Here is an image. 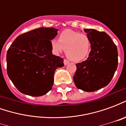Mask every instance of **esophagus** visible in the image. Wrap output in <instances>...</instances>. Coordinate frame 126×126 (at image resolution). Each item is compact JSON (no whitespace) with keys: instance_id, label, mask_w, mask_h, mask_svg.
Here are the masks:
<instances>
[{"instance_id":"34e87169","label":"esophagus","mask_w":126,"mask_h":126,"mask_svg":"<svg viewBox=\"0 0 126 126\" xmlns=\"http://www.w3.org/2000/svg\"><path fill=\"white\" fill-rule=\"evenodd\" d=\"M63 63H64V65H67V64L69 63V61L68 60H67V59H64V61H63Z\"/></svg>"}]
</instances>
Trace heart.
Masks as SVG:
<instances>
[{"label": "heart", "instance_id": "heart-1", "mask_svg": "<svg viewBox=\"0 0 126 126\" xmlns=\"http://www.w3.org/2000/svg\"><path fill=\"white\" fill-rule=\"evenodd\" d=\"M50 45L56 54L65 50L66 55L69 59L79 62L88 57L90 52L91 43L88 36L84 33L65 30L59 34V40L52 39Z\"/></svg>", "mask_w": 126, "mask_h": 126}]
</instances>
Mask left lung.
<instances>
[{
  "mask_svg": "<svg viewBox=\"0 0 126 126\" xmlns=\"http://www.w3.org/2000/svg\"><path fill=\"white\" fill-rule=\"evenodd\" d=\"M84 30L90 38L91 51L86 60L76 64L74 82L80 90L94 92L108 85L113 78L118 64L117 48L105 32Z\"/></svg>",
  "mask_w": 126,
  "mask_h": 126,
  "instance_id": "obj_1",
  "label": "left lung"
}]
</instances>
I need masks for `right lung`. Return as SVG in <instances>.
Returning a JSON list of instances; mask_svg holds the SVG:
<instances>
[{
    "label": "right lung",
    "instance_id": "right-lung-1",
    "mask_svg": "<svg viewBox=\"0 0 126 126\" xmlns=\"http://www.w3.org/2000/svg\"><path fill=\"white\" fill-rule=\"evenodd\" d=\"M57 29L40 28L19 35L7 53L8 76L20 93L40 96L51 90L54 73L64 66L63 59L52 55L50 40Z\"/></svg>",
    "mask_w": 126,
    "mask_h": 126
}]
</instances>
